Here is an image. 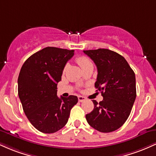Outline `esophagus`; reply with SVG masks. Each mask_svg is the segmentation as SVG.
<instances>
[{
    "label": "esophagus",
    "mask_w": 156,
    "mask_h": 156,
    "mask_svg": "<svg viewBox=\"0 0 156 156\" xmlns=\"http://www.w3.org/2000/svg\"><path fill=\"white\" fill-rule=\"evenodd\" d=\"M78 101H79V102H83L84 101H86V98H85V97H83V96L79 95L78 97Z\"/></svg>",
    "instance_id": "1"
}]
</instances>
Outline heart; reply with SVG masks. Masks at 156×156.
Listing matches in <instances>:
<instances>
[{
    "mask_svg": "<svg viewBox=\"0 0 156 156\" xmlns=\"http://www.w3.org/2000/svg\"><path fill=\"white\" fill-rule=\"evenodd\" d=\"M76 62H78V64H79L82 69L84 67H86L87 66L90 65V64H92V62H90V60L85 56L78 57V58H76Z\"/></svg>",
    "mask_w": 156,
    "mask_h": 156,
    "instance_id": "heart-1",
    "label": "heart"
}]
</instances>
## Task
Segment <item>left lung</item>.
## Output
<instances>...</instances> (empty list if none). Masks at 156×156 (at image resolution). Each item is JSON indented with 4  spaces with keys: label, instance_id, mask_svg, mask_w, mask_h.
Masks as SVG:
<instances>
[{
    "label": "left lung",
    "instance_id": "8db88e82",
    "mask_svg": "<svg viewBox=\"0 0 156 156\" xmlns=\"http://www.w3.org/2000/svg\"><path fill=\"white\" fill-rule=\"evenodd\" d=\"M83 53L97 66L94 87L103 97L99 103L92 101L94 109L86 115V119L98 131H114L127 120L136 100L135 73L124 57L114 51L99 48Z\"/></svg>",
    "mask_w": 156,
    "mask_h": 156
}]
</instances>
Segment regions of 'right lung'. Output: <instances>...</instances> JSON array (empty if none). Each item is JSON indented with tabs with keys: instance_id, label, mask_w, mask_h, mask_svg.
<instances>
[{
	"instance_id": "1",
	"label": "right lung",
	"mask_w": 156,
	"mask_h": 156,
	"mask_svg": "<svg viewBox=\"0 0 156 156\" xmlns=\"http://www.w3.org/2000/svg\"><path fill=\"white\" fill-rule=\"evenodd\" d=\"M73 55L74 50L47 47L31 55L21 67L19 98L27 118L39 131L53 133L62 129L78 103L76 96H57V83Z\"/></svg>"
}]
</instances>
